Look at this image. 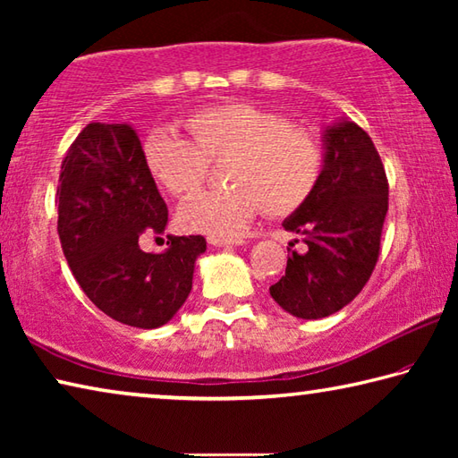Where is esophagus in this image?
Returning a JSON list of instances; mask_svg holds the SVG:
<instances>
[{
	"instance_id": "1",
	"label": "esophagus",
	"mask_w": 458,
	"mask_h": 458,
	"mask_svg": "<svg viewBox=\"0 0 458 458\" xmlns=\"http://www.w3.org/2000/svg\"><path fill=\"white\" fill-rule=\"evenodd\" d=\"M208 242H210L212 246H238L242 244V238H222V236H208Z\"/></svg>"
}]
</instances>
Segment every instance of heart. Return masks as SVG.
I'll use <instances>...</instances> for the list:
<instances>
[{"instance_id":"b5f03b06","label":"heart","mask_w":458,"mask_h":458,"mask_svg":"<svg viewBox=\"0 0 458 458\" xmlns=\"http://www.w3.org/2000/svg\"><path fill=\"white\" fill-rule=\"evenodd\" d=\"M191 137L153 129L143 141L147 172L161 188L183 198L199 188L210 161H224L222 190L191 196L177 220L188 232L210 236L240 234L265 210L284 218L317 193L327 153L313 131L294 127L284 114L257 105H216L185 119Z\"/></svg>"}]
</instances>
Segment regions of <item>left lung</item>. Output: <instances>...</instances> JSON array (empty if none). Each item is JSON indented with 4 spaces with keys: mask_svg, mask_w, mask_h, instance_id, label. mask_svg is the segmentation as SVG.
Returning <instances> with one entry per match:
<instances>
[{
    "mask_svg": "<svg viewBox=\"0 0 458 458\" xmlns=\"http://www.w3.org/2000/svg\"><path fill=\"white\" fill-rule=\"evenodd\" d=\"M327 165L319 190L284 220L307 252L291 250L270 297L299 319H321L344 309L369 281L387 214V177L369 135L352 121L325 133ZM299 242V240H297Z\"/></svg>",
    "mask_w": 458,
    "mask_h": 458,
    "instance_id": "left-lung-1",
    "label": "left lung"
}]
</instances>
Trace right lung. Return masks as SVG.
I'll return each mask as SVG.
<instances>
[{"mask_svg":"<svg viewBox=\"0 0 458 458\" xmlns=\"http://www.w3.org/2000/svg\"><path fill=\"white\" fill-rule=\"evenodd\" d=\"M56 204L62 252L100 311L139 329L180 311L206 238L167 236L159 254L139 248L143 234H164L169 216L133 127H84L62 159Z\"/></svg>","mask_w":458,"mask_h":458,"instance_id":"right-lung-1","label":"right lung"}]
</instances>
